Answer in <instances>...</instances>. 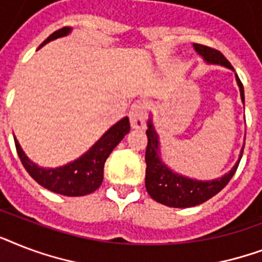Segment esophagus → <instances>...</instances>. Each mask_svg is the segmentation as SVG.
<instances>
[{"instance_id": "obj_1", "label": "esophagus", "mask_w": 262, "mask_h": 262, "mask_svg": "<svg viewBox=\"0 0 262 262\" xmlns=\"http://www.w3.org/2000/svg\"><path fill=\"white\" fill-rule=\"evenodd\" d=\"M129 118L133 129H143L145 126V118H147V106L143 102H136L132 106Z\"/></svg>"}]
</instances>
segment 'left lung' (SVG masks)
<instances>
[{"label":"left lung","mask_w":262,"mask_h":262,"mask_svg":"<svg viewBox=\"0 0 262 262\" xmlns=\"http://www.w3.org/2000/svg\"><path fill=\"white\" fill-rule=\"evenodd\" d=\"M195 53L203 57L207 63L212 65H220V67L227 68L234 71L231 63L228 62L227 58L224 57L220 51L211 49L203 45H193ZM235 80L241 92V100L245 104V94L244 85L241 83L238 75H235ZM148 144L147 151H145V187H147L148 194L158 203L167 205L172 208H189L195 207L200 204L205 203L213 195L217 194L223 189L232 175L235 174L236 168L239 166L241 158L244 154V147L241 149L239 159L234 164V167L224 174L222 178L211 179V181H199V179L189 178L182 174L174 172L170 167L163 163L160 158V144L159 136L156 133L152 119H148V130H147Z\"/></svg>","instance_id":"left-lung-1"}]
</instances>
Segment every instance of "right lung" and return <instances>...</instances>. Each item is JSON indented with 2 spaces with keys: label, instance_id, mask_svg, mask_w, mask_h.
Segmentation results:
<instances>
[{
  "label": "right lung",
  "instance_id": "right-lung-1",
  "mask_svg": "<svg viewBox=\"0 0 262 262\" xmlns=\"http://www.w3.org/2000/svg\"><path fill=\"white\" fill-rule=\"evenodd\" d=\"M71 32V27H63L61 30L55 31L39 46V49L54 39L67 36ZM129 130H130L129 118L125 117L119 119L85 154L65 166L54 168L39 167L38 164L34 163L26 155L16 137H14V144L24 168L40 186L58 194L79 197V195L90 194L102 185L103 168L106 159L110 156L113 149L121 143V140L129 133Z\"/></svg>",
  "mask_w": 262,
  "mask_h": 262
}]
</instances>
